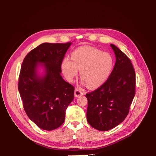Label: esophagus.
Segmentation results:
<instances>
[{
	"label": "esophagus",
	"mask_w": 156,
	"mask_h": 156,
	"mask_svg": "<svg viewBox=\"0 0 156 156\" xmlns=\"http://www.w3.org/2000/svg\"><path fill=\"white\" fill-rule=\"evenodd\" d=\"M74 95L76 97H80L81 95H83V92H82L81 90H80V89L76 88L74 90Z\"/></svg>",
	"instance_id": "34e87169"
}]
</instances>
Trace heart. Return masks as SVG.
Listing matches in <instances>:
<instances>
[{"label": "heart", "instance_id": "1", "mask_svg": "<svg viewBox=\"0 0 156 156\" xmlns=\"http://www.w3.org/2000/svg\"><path fill=\"white\" fill-rule=\"evenodd\" d=\"M69 60L63 59L62 70L66 78L72 82L80 72L82 84L90 88H97L107 80L113 68V59L108 53L82 46L72 53Z\"/></svg>", "mask_w": 156, "mask_h": 156}]
</instances>
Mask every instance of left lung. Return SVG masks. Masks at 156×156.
<instances>
[{
  "label": "left lung",
  "mask_w": 156,
  "mask_h": 156,
  "mask_svg": "<svg viewBox=\"0 0 156 156\" xmlns=\"http://www.w3.org/2000/svg\"><path fill=\"white\" fill-rule=\"evenodd\" d=\"M111 46L116 57L111 75L97 90L86 94L87 121L101 131L110 130L125 120L135 92V72L130 59L117 46Z\"/></svg>",
  "instance_id": "left-lung-1"
}]
</instances>
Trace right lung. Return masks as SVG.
<instances>
[{"label": "right lung", "instance_id": "right-lung-1", "mask_svg": "<svg viewBox=\"0 0 156 156\" xmlns=\"http://www.w3.org/2000/svg\"><path fill=\"white\" fill-rule=\"evenodd\" d=\"M72 43H44L25 56L18 89L26 114L44 130L58 128L65 121L66 110L74 98V87L61 76V65ZM44 69V75L38 68Z\"/></svg>", "mask_w": 156, "mask_h": 156}]
</instances>
